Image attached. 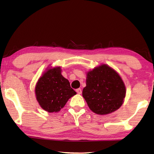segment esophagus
Instances as JSON below:
<instances>
[{"mask_svg": "<svg viewBox=\"0 0 154 154\" xmlns=\"http://www.w3.org/2000/svg\"><path fill=\"white\" fill-rule=\"evenodd\" d=\"M76 92L78 94H81V93H82V91H81V89H76Z\"/></svg>", "mask_w": 154, "mask_h": 154, "instance_id": "esophagus-1", "label": "esophagus"}]
</instances>
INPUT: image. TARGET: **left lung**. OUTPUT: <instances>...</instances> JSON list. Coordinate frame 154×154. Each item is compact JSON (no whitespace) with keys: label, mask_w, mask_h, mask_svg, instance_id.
Here are the masks:
<instances>
[{"label":"left lung","mask_w":154,"mask_h":154,"mask_svg":"<svg viewBox=\"0 0 154 154\" xmlns=\"http://www.w3.org/2000/svg\"><path fill=\"white\" fill-rule=\"evenodd\" d=\"M126 89L122 78L106 64L87 73L83 97L93 112L100 115L112 113L122 105Z\"/></svg>","instance_id":"8db88e82"}]
</instances>
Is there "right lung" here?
<instances>
[{
	"label": "right lung",
	"mask_w": 154,
	"mask_h": 154,
	"mask_svg": "<svg viewBox=\"0 0 154 154\" xmlns=\"http://www.w3.org/2000/svg\"><path fill=\"white\" fill-rule=\"evenodd\" d=\"M76 92L61 75V67H48L39 78L35 94L40 106L48 112H57Z\"/></svg>",
	"instance_id": "1"
}]
</instances>
